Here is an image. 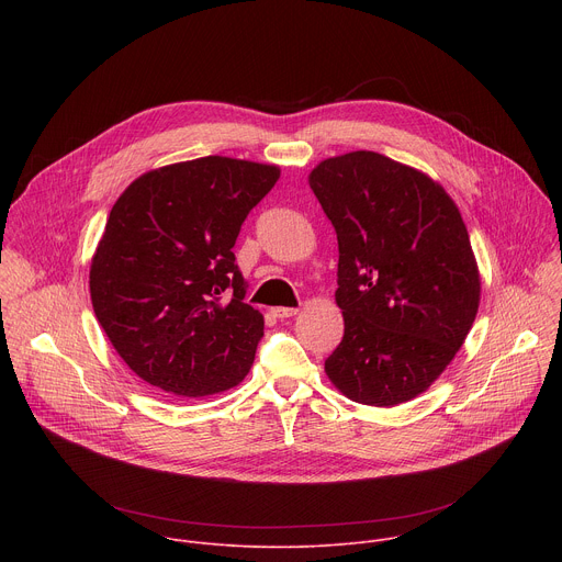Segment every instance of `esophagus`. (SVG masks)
Wrapping results in <instances>:
<instances>
[{
	"instance_id": "obj_1",
	"label": "esophagus",
	"mask_w": 562,
	"mask_h": 562,
	"mask_svg": "<svg viewBox=\"0 0 562 562\" xmlns=\"http://www.w3.org/2000/svg\"><path fill=\"white\" fill-rule=\"evenodd\" d=\"M271 313H273L276 317L284 319V317H293V315L297 313V308H293V306H276Z\"/></svg>"
}]
</instances>
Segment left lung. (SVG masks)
Instances as JSON below:
<instances>
[{
	"label": "left lung",
	"instance_id": "8db88e82",
	"mask_svg": "<svg viewBox=\"0 0 562 562\" xmlns=\"http://www.w3.org/2000/svg\"><path fill=\"white\" fill-rule=\"evenodd\" d=\"M308 184L340 251L345 336L325 371L353 403H407L447 369L477 313L460 211L429 176L373 150L325 159Z\"/></svg>",
	"mask_w": 562,
	"mask_h": 562
}]
</instances>
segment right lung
Instances as JSON below:
<instances>
[{
	"mask_svg": "<svg viewBox=\"0 0 562 562\" xmlns=\"http://www.w3.org/2000/svg\"><path fill=\"white\" fill-rule=\"evenodd\" d=\"M280 169L222 155L139 176L113 204L91 262V300L144 382L202 397L249 373L265 317L245 300L239 226Z\"/></svg>",
	"mask_w": 562,
	"mask_h": 562,
	"instance_id": "obj_1",
	"label": "right lung"
}]
</instances>
